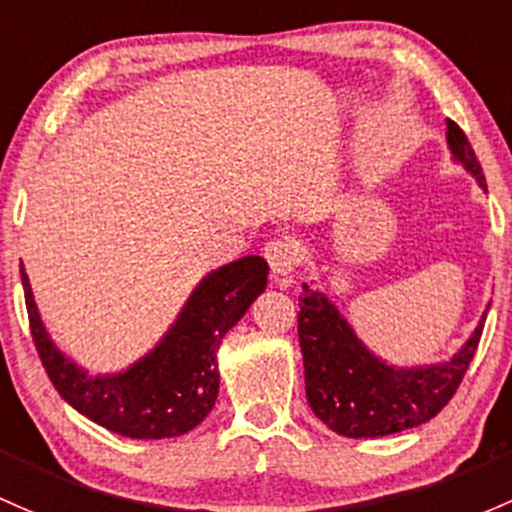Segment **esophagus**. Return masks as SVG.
I'll return each instance as SVG.
<instances>
[{"label": "esophagus", "mask_w": 512, "mask_h": 512, "mask_svg": "<svg viewBox=\"0 0 512 512\" xmlns=\"http://www.w3.org/2000/svg\"><path fill=\"white\" fill-rule=\"evenodd\" d=\"M265 260L274 277H287L297 267V247L287 238H274L265 245Z\"/></svg>", "instance_id": "obj_1"}]
</instances>
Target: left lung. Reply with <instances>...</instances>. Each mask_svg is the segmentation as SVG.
I'll use <instances>...</instances> for the list:
<instances>
[{
    "mask_svg": "<svg viewBox=\"0 0 512 512\" xmlns=\"http://www.w3.org/2000/svg\"><path fill=\"white\" fill-rule=\"evenodd\" d=\"M446 142L486 191V176L464 129L446 120ZM488 311V309H486ZM481 324L451 360L427 368H392L363 346L324 294L304 284L299 297V346L304 355L306 400L336 434L375 439L419 427L444 410L469 370Z\"/></svg>",
    "mask_w": 512,
    "mask_h": 512,
    "instance_id": "8db88e82",
    "label": "left lung"
}]
</instances>
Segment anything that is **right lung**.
<instances>
[{
  "label": "right lung",
  "mask_w": 512,
  "mask_h": 512,
  "mask_svg": "<svg viewBox=\"0 0 512 512\" xmlns=\"http://www.w3.org/2000/svg\"><path fill=\"white\" fill-rule=\"evenodd\" d=\"M267 262L250 255L203 277L176 324L152 353L125 373L88 375L53 346L26 272L21 270L31 338L58 395L100 427L129 439H164L191 432L218 397L220 341L265 292Z\"/></svg>",
  "instance_id": "right-lung-1"
}]
</instances>
